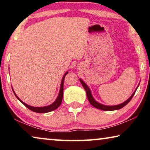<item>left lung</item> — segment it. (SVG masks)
<instances>
[{
	"instance_id": "obj_1",
	"label": "left lung",
	"mask_w": 150,
	"mask_h": 150,
	"mask_svg": "<svg viewBox=\"0 0 150 150\" xmlns=\"http://www.w3.org/2000/svg\"><path fill=\"white\" fill-rule=\"evenodd\" d=\"M80 82L81 84H82L83 87H84L85 90L86 91V93H87V98H88V101H89L90 104L92 106H93L94 107H95L96 108H98V109H100V110H105V111H112V110H118V109H120L122 107H124V106H126L127 104H128L130 101L131 100L132 98V97L134 95V94H135L136 91L137 90V88H138V86L137 87L136 89L135 90V91L133 93L132 95H131V96L130 98H128V100H126L125 102H124L123 103H121L120 104V105H115V106H106V105H102V104H100L99 103H98L97 101H96L95 99H94L93 96L92 95V94H91V91L90 90L89 87H88V86L85 84V83L83 82V81L81 79H79Z\"/></svg>"
}]
</instances>
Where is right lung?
I'll return each mask as SVG.
<instances>
[{"label":"right lung","mask_w":150,"mask_h":150,"mask_svg":"<svg viewBox=\"0 0 150 150\" xmlns=\"http://www.w3.org/2000/svg\"><path fill=\"white\" fill-rule=\"evenodd\" d=\"M67 73H68V71L66 72L65 74H64V75L63 76V78H62V83H61L59 93V95H58L57 97L56 98V100H55L54 103H53L52 104H51V105H49V106H43V107H35V106H30L28 105H27V104H26L25 103H24L22 100H20V98L18 97V96L16 95V94L15 93L14 90H12V91H13L14 95L16 96V97L18 98V99L20 101V102H21L22 104H23V105L25 106H26L28 108L30 109V110H32L33 112H38V113H46V112H51V111H53V110H55V109L59 107L61 104H62V99H63V83H64V79H65V75H67Z\"/></svg>","instance_id":"1"}]
</instances>
